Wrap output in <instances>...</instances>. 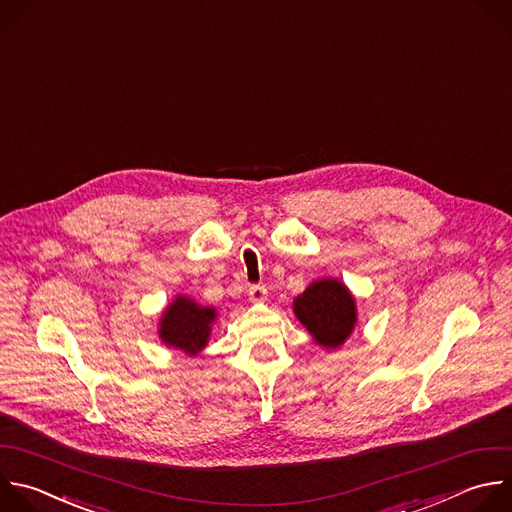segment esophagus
I'll use <instances>...</instances> for the list:
<instances>
[{
  "label": "esophagus",
  "mask_w": 512,
  "mask_h": 512,
  "mask_svg": "<svg viewBox=\"0 0 512 512\" xmlns=\"http://www.w3.org/2000/svg\"><path fill=\"white\" fill-rule=\"evenodd\" d=\"M265 297H267L265 285H251V287H249V299H251L253 303H261V301H265Z\"/></svg>",
  "instance_id": "34e87169"
}]
</instances>
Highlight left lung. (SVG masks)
I'll use <instances>...</instances> for the list:
<instances>
[{"mask_svg": "<svg viewBox=\"0 0 512 512\" xmlns=\"http://www.w3.org/2000/svg\"><path fill=\"white\" fill-rule=\"evenodd\" d=\"M293 311L315 342L325 350L342 346L358 321L356 299L337 279L313 281L295 297Z\"/></svg>", "mask_w": 512, "mask_h": 512, "instance_id": "8db88e82", "label": "left lung"}]
</instances>
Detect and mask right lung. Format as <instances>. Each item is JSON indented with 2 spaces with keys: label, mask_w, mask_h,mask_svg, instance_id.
<instances>
[{
  "label": "right lung",
  "mask_w": 512,
  "mask_h": 512,
  "mask_svg": "<svg viewBox=\"0 0 512 512\" xmlns=\"http://www.w3.org/2000/svg\"><path fill=\"white\" fill-rule=\"evenodd\" d=\"M215 317V307H203L193 299L179 295L162 311L158 335L168 348L197 356L209 342Z\"/></svg>",
  "instance_id": "right-lung-1"
}]
</instances>
